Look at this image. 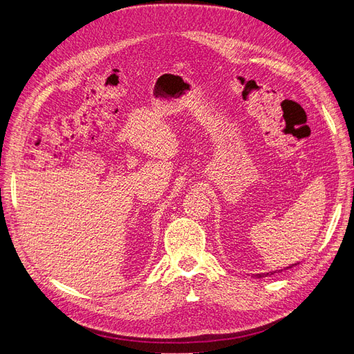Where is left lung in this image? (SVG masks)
<instances>
[{"label":"left lung","mask_w":354,"mask_h":354,"mask_svg":"<svg viewBox=\"0 0 354 354\" xmlns=\"http://www.w3.org/2000/svg\"><path fill=\"white\" fill-rule=\"evenodd\" d=\"M292 266H295V264H292ZM292 266H289V267H286V269H291V267ZM267 274H269V273H267ZM260 276H266V274H260Z\"/></svg>","instance_id":"1"}]
</instances>
